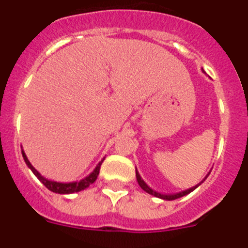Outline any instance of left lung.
<instances>
[{
    "label": "left lung",
    "mask_w": 248,
    "mask_h": 248,
    "mask_svg": "<svg viewBox=\"0 0 248 248\" xmlns=\"http://www.w3.org/2000/svg\"><path fill=\"white\" fill-rule=\"evenodd\" d=\"M207 175H209V174H207ZM207 175H206V176H205V179H206V177H207ZM136 176H137V181H138L139 186L141 187V188L144 189V191L146 192V193L151 194V196H155V197H157V198L164 199V201H175V199H177V198H181V197H184V196H186V194L191 193V192H192V191H194V189H196L197 187L199 186V185L202 184V182L205 181V179H204V180H202V181L201 182V184L196 185V186H194V187H191V188L186 189V191L179 192V193H174V194H162V193H158V192L154 191V189H152V188H150V187L147 186L146 184H145V182H144V180H142L141 177H140V175H139L138 170H136Z\"/></svg>",
    "instance_id": "8db88e82"
}]
</instances>
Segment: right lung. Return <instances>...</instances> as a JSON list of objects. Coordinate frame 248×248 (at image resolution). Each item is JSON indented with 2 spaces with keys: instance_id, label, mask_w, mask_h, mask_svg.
<instances>
[{
  "instance_id": "1",
  "label": "right lung",
  "mask_w": 248,
  "mask_h": 248,
  "mask_svg": "<svg viewBox=\"0 0 248 248\" xmlns=\"http://www.w3.org/2000/svg\"><path fill=\"white\" fill-rule=\"evenodd\" d=\"M21 154H22V157H24L25 163H26L27 167H29V168L31 169L32 172H33V174L36 175L37 177H38L39 181H41L42 184H43L47 189H50V191H51V192H55V193H59V194L76 193V192H80V191H82V189L87 188V187H89L90 185H92L94 181H96L97 176H98V174H99V169H101L102 163H103V161H104V158L102 159V161L98 163V166H97L96 168H94V170L92 171L90 175H87V176L85 177V179L80 180V181H76V182H67V184H66V182L51 181V180H47L44 176H42V175L39 174V172L33 168V166H32L31 163H30V161H29V159H27L26 155H25L24 150H22V151H21Z\"/></svg>"
}]
</instances>
